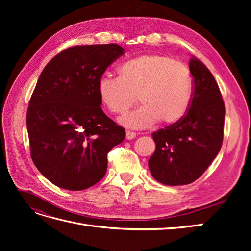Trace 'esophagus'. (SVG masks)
<instances>
[{"label":"esophagus","mask_w":251,"mask_h":251,"mask_svg":"<svg viewBox=\"0 0 251 251\" xmlns=\"http://www.w3.org/2000/svg\"><path fill=\"white\" fill-rule=\"evenodd\" d=\"M135 137H136V133L130 132V131H126V138L127 140H131V139H133V138H135Z\"/></svg>","instance_id":"esophagus-1"}]
</instances>
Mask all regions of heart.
<instances>
[{"label": "heart", "instance_id": "b5f03b06", "mask_svg": "<svg viewBox=\"0 0 251 251\" xmlns=\"http://www.w3.org/2000/svg\"><path fill=\"white\" fill-rule=\"evenodd\" d=\"M97 92L103 107L120 114L137 101L141 107L127 112L118 123L143 130L158 120L174 125L183 118L192 100L193 79L188 68L169 56L146 54L128 59L119 67V76L104 74L98 79Z\"/></svg>", "mask_w": 251, "mask_h": 251}]
</instances>
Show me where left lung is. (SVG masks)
<instances>
[{
  "mask_svg": "<svg viewBox=\"0 0 251 251\" xmlns=\"http://www.w3.org/2000/svg\"><path fill=\"white\" fill-rule=\"evenodd\" d=\"M188 66L194 93L186 115L151 134L156 150L149 160L150 172L170 186L189 184L201 177L223 142L225 107L215 77L195 56Z\"/></svg>",
  "mask_w": 251,
  "mask_h": 251,
  "instance_id": "left-lung-1",
  "label": "left lung"
}]
</instances>
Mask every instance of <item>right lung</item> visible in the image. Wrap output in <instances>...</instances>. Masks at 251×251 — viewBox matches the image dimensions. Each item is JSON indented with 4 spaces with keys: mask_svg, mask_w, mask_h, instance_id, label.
I'll return each instance as SVG.
<instances>
[{
    "mask_svg": "<svg viewBox=\"0 0 251 251\" xmlns=\"http://www.w3.org/2000/svg\"><path fill=\"white\" fill-rule=\"evenodd\" d=\"M117 44L75 46L53 57L29 102L27 131L40 173L68 191H82L107 172L108 153L126 131L102 112L97 82L124 54Z\"/></svg>",
    "mask_w": 251,
    "mask_h": 251,
    "instance_id": "add662e5",
    "label": "right lung"
}]
</instances>
